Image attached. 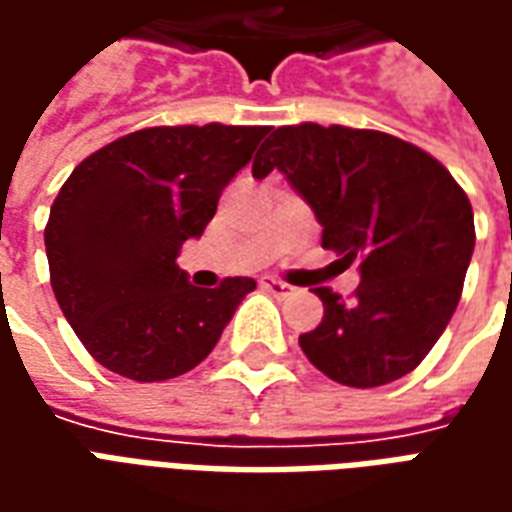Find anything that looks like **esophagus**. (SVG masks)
<instances>
[{
  "instance_id": "esophagus-1",
  "label": "esophagus",
  "mask_w": 512,
  "mask_h": 512,
  "mask_svg": "<svg viewBox=\"0 0 512 512\" xmlns=\"http://www.w3.org/2000/svg\"><path fill=\"white\" fill-rule=\"evenodd\" d=\"M260 288L268 290V293H274V296H279V299H285V296H293V293H296L293 285H288V282H282V279H274V277L260 279Z\"/></svg>"
}]
</instances>
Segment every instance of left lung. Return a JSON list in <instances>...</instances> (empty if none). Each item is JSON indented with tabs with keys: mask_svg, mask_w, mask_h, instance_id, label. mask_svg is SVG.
<instances>
[{
	"mask_svg": "<svg viewBox=\"0 0 512 512\" xmlns=\"http://www.w3.org/2000/svg\"><path fill=\"white\" fill-rule=\"evenodd\" d=\"M279 169L323 227V249L362 282L345 301L315 288L323 321L301 334L312 365L337 384L397 381L428 356L461 301L474 252L466 191L436 158L384 131L282 126L260 145L255 178Z\"/></svg>",
	"mask_w": 512,
	"mask_h": 512,
	"instance_id": "left-lung-1",
	"label": "left lung"
}]
</instances>
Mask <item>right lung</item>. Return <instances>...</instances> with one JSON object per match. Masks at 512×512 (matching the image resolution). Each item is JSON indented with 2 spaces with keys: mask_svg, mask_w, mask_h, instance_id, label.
I'll use <instances>...</instances> for the list:
<instances>
[{
  "mask_svg": "<svg viewBox=\"0 0 512 512\" xmlns=\"http://www.w3.org/2000/svg\"><path fill=\"white\" fill-rule=\"evenodd\" d=\"M266 134L222 123L142 128L73 169L43 235L57 304L98 365L147 384L211 354L255 279L194 288L175 260Z\"/></svg>",
  "mask_w": 512,
  "mask_h": 512,
  "instance_id": "add662e5",
  "label": "right lung"
}]
</instances>
